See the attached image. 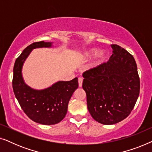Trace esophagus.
Instances as JSON below:
<instances>
[{"mask_svg": "<svg viewBox=\"0 0 152 152\" xmlns=\"http://www.w3.org/2000/svg\"><path fill=\"white\" fill-rule=\"evenodd\" d=\"M82 83H83V77H80L78 78V84H79V86L81 87L82 86Z\"/></svg>", "mask_w": 152, "mask_h": 152, "instance_id": "34e87169", "label": "esophagus"}]
</instances>
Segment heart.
I'll return each instance as SVG.
<instances>
[{
  "instance_id": "heart-1",
  "label": "heart",
  "mask_w": 152,
  "mask_h": 152,
  "mask_svg": "<svg viewBox=\"0 0 152 152\" xmlns=\"http://www.w3.org/2000/svg\"><path fill=\"white\" fill-rule=\"evenodd\" d=\"M95 53V49H91L90 50H87L84 53V57H90L91 56H92L93 54ZM107 57V54L105 53V52L104 51H99L96 54L95 57L92 61V63L91 64V66L92 67H97L99 65L102 63L104 61V59Z\"/></svg>"
}]
</instances>
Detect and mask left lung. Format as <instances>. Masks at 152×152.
Returning a JSON list of instances; mask_svg holds the SVG:
<instances>
[{
	"mask_svg": "<svg viewBox=\"0 0 152 152\" xmlns=\"http://www.w3.org/2000/svg\"><path fill=\"white\" fill-rule=\"evenodd\" d=\"M107 62L83 73L82 88L87 107L93 119L113 124L127 117L140 93V78L134 58L116 44Z\"/></svg>",
	"mask_w": 152,
	"mask_h": 152,
	"instance_id": "obj_1",
	"label": "left lung"
}]
</instances>
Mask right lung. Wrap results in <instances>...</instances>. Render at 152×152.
Here are the masks:
<instances>
[{"mask_svg": "<svg viewBox=\"0 0 152 152\" xmlns=\"http://www.w3.org/2000/svg\"><path fill=\"white\" fill-rule=\"evenodd\" d=\"M51 45V43L42 41L26 48L16 59L12 80L14 95L23 111L34 122L45 125L57 124L65 118L70 97L79 86L77 77L68 82L60 81L41 91L34 90L25 84L21 74L25 60L32 49Z\"/></svg>", "mask_w": 152, "mask_h": 152, "instance_id": "add662e5", "label": "right lung"}]
</instances>
